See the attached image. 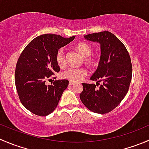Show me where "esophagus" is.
Segmentation results:
<instances>
[{"mask_svg": "<svg viewBox=\"0 0 149 149\" xmlns=\"http://www.w3.org/2000/svg\"><path fill=\"white\" fill-rule=\"evenodd\" d=\"M73 84H75V82L69 81V85H73Z\"/></svg>", "mask_w": 149, "mask_h": 149, "instance_id": "34e87169", "label": "esophagus"}]
</instances>
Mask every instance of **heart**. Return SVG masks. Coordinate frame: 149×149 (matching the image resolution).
Here are the masks:
<instances>
[{
  "label": "heart",
  "instance_id": "1",
  "mask_svg": "<svg viewBox=\"0 0 149 149\" xmlns=\"http://www.w3.org/2000/svg\"><path fill=\"white\" fill-rule=\"evenodd\" d=\"M76 49L79 52L83 57H84V63L89 65H92L95 63V58L91 56L92 53V48L89 44L84 42H81L76 45ZM56 61L60 67H64L66 65V57L65 49L60 48L57 50L55 56ZM87 75V70L84 68L70 67L65 69L61 73V77L67 79L70 81H79Z\"/></svg>",
  "mask_w": 149,
  "mask_h": 149
}]
</instances>
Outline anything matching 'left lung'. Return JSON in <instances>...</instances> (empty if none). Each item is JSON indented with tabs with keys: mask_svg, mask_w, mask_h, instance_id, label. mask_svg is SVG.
Listing matches in <instances>:
<instances>
[{
	"mask_svg": "<svg viewBox=\"0 0 149 149\" xmlns=\"http://www.w3.org/2000/svg\"><path fill=\"white\" fill-rule=\"evenodd\" d=\"M84 38L100 44L101 56L97 69L90 78L98 81L96 84H82L80 99L94 113H109L120 104L129 90L132 73L130 57L123 43L110 32L92 33Z\"/></svg>",
	"mask_w": 149,
	"mask_h": 149,
	"instance_id": "obj_1",
	"label": "left lung"
}]
</instances>
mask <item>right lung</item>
I'll use <instances>...</instances> for the list:
<instances>
[{
    "label": "right lung",
    "instance_id": "1",
    "mask_svg": "<svg viewBox=\"0 0 149 149\" xmlns=\"http://www.w3.org/2000/svg\"><path fill=\"white\" fill-rule=\"evenodd\" d=\"M60 35L44 34L32 40L20 54L15 69V85L20 102L34 114L45 116L57 108L60 97L68 86L66 79L47 80L60 68L56 61L57 50L73 41Z\"/></svg>",
    "mask_w": 149,
    "mask_h": 149
}]
</instances>
